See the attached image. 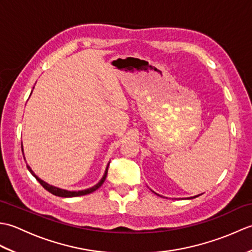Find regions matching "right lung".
I'll return each mask as SVG.
<instances>
[{"label":"right lung","instance_id":"obj_1","mask_svg":"<svg viewBox=\"0 0 252 252\" xmlns=\"http://www.w3.org/2000/svg\"><path fill=\"white\" fill-rule=\"evenodd\" d=\"M21 151H23V144H21ZM108 165H109V164H108ZM108 165H107L106 172H105V174H104V176H103V179H101L97 184L94 185L93 187H91V189H84V190H79V191H70V190H66V189H58V187H55V186H52V185H50V184H47V183H45L44 181H42L41 179L37 178V176L33 173V171H32V170L30 169V167H29L28 164H27V168H28V170L30 171L31 174L33 175L34 178L36 179V181H39V183H40L42 186H43L47 191H50L51 194L55 195V196H60V197H77V196H83V195L91 194V192H93L94 190L98 189L99 187H100L101 185H103V183H104L105 180H106L107 172H108Z\"/></svg>","mask_w":252,"mask_h":252}]
</instances>
